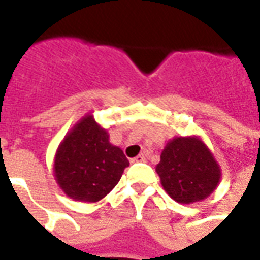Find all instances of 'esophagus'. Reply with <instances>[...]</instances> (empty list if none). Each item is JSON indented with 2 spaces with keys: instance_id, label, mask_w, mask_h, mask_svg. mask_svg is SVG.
Wrapping results in <instances>:
<instances>
[{
  "instance_id": "esophagus-1",
  "label": "esophagus",
  "mask_w": 260,
  "mask_h": 260,
  "mask_svg": "<svg viewBox=\"0 0 260 260\" xmlns=\"http://www.w3.org/2000/svg\"><path fill=\"white\" fill-rule=\"evenodd\" d=\"M146 157H145V154H139V156H136L135 158H132V163H136V161H145Z\"/></svg>"
}]
</instances>
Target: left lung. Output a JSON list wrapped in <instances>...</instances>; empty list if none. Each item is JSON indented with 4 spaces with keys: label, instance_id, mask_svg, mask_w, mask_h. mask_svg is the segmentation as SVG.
<instances>
[{
    "label": "left lung",
    "instance_id": "1",
    "mask_svg": "<svg viewBox=\"0 0 260 260\" xmlns=\"http://www.w3.org/2000/svg\"><path fill=\"white\" fill-rule=\"evenodd\" d=\"M163 189L181 205L202 202L217 189L221 167L201 136H175L156 166Z\"/></svg>",
    "mask_w": 260,
    "mask_h": 260
}]
</instances>
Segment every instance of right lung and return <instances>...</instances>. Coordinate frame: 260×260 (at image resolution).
<instances>
[{
  "label": "right lung",
  "mask_w": 260,
  "mask_h": 260,
  "mask_svg": "<svg viewBox=\"0 0 260 260\" xmlns=\"http://www.w3.org/2000/svg\"><path fill=\"white\" fill-rule=\"evenodd\" d=\"M129 166L121 147L110 143L106 128L93 114L85 117L67 132L54 156L55 182L65 195L76 202L102 201Z\"/></svg>",
  "instance_id": "obj_1"
}]
</instances>
